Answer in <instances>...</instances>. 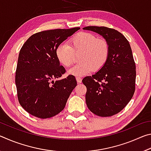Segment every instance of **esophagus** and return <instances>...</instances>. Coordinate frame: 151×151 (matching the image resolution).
I'll use <instances>...</instances> for the list:
<instances>
[{"instance_id": "esophagus-1", "label": "esophagus", "mask_w": 151, "mask_h": 151, "mask_svg": "<svg viewBox=\"0 0 151 151\" xmlns=\"http://www.w3.org/2000/svg\"><path fill=\"white\" fill-rule=\"evenodd\" d=\"M76 81H77L78 83H81L82 82V78L81 77H76Z\"/></svg>"}]
</instances>
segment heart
Here are the masks:
<instances>
[{
	"instance_id": "obj_1",
	"label": "heart",
	"mask_w": 151,
	"mask_h": 151,
	"mask_svg": "<svg viewBox=\"0 0 151 151\" xmlns=\"http://www.w3.org/2000/svg\"><path fill=\"white\" fill-rule=\"evenodd\" d=\"M68 45L61 43L56 48V57L65 67H70L74 63L75 54L81 52V63L68 71L70 75L82 76L94 69L99 70L105 65L109 57L110 48L104 39H98L94 34L87 32H78L68 40Z\"/></svg>"
}]
</instances>
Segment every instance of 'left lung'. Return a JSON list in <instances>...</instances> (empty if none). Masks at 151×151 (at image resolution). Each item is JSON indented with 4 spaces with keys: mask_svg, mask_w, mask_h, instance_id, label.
<instances>
[{
    "mask_svg": "<svg viewBox=\"0 0 151 151\" xmlns=\"http://www.w3.org/2000/svg\"><path fill=\"white\" fill-rule=\"evenodd\" d=\"M101 35L108 42L109 57L98 72L83 79L86 86V103L97 116H111L121 111L135 91L136 66L131 46L124 36L105 27L83 28Z\"/></svg>",
    "mask_w": 151,
    "mask_h": 151,
    "instance_id": "1",
    "label": "left lung"
}]
</instances>
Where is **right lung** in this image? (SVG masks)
Segmentation results:
<instances>
[{
    "label": "right lung",
    "mask_w": 151,
    "mask_h": 151,
    "mask_svg": "<svg viewBox=\"0 0 151 151\" xmlns=\"http://www.w3.org/2000/svg\"><path fill=\"white\" fill-rule=\"evenodd\" d=\"M80 29L44 30L32 35L20 50L15 83L18 100L29 114L40 119L57 115L65 107L77 85L73 75L60 80L66 70L60 66L56 48Z\"/></svg>",
    "instance_id": "obj_1"
}]
</instances>
